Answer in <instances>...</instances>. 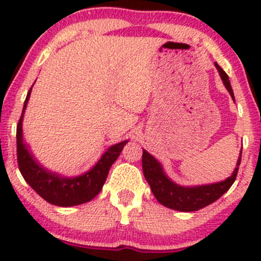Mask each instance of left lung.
<instances>
[{"instance_id": "8db88e82", "label": "left lung", "mask_w": 261, "mask_h": 261, "mask_svg": "<svg viewBox=\"0 0 261 261\" xmlns=\"http://www.w3.org/2000/svg\"><path fill=\"white\" fill-rule=\"evenodd\" d=\"M215 67L217 68L226 89L235 101L232 88H231L230 81H228V75L217 63H215ZM241 152H243V147H241L236 168L233 169L232 174L226 178L225 180L210 184H198V186H181V184L175 183L174 180L170 179L165 173L162 163L158 162L150 152L143 149L144 177L149 183L152 194L160 204L180 212L198 211V210L217 201L222 194H225L230 189V187L236 179V175H238L239 165L241 162Z\"/></svg>"}]
</instances>
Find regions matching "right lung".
Returning <instances> with one entry per match:
<instances>
[{"mask_svg": "<svg viewBox=\"0 0 261 261\" xmlns=\"http://www.w3.org/2000/svg\"><path fill=\"white\" fill-rule=\"evenodd\" d=\"M31 89L33 87L26 96L16 131L17 162L23 179L41 198L54 206L73 207L92 201L101 192L109 175L110 168L120 156L123 146L128 143V140L110 146L91 169L80 175L67 177L60 173L53 172L36 159L29 144L23 140L22 120L30 99Z\"/></svg>", "mask_w": 261, "mask_h": 261, "instance_id": "obj_1", "label": "right lung"}]
</instances>
